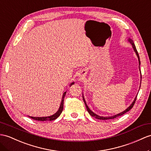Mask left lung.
I'll return each mask as SVG.
<instances>
[{
	"label": "left lung",
	"mask_w": 151,
	"mask_h": 151,
	"mask_svg": "<svg viewBox=\"0 0 151 151\" xmlns=\"http://www.w3.org/2000/svg\"><path fill=\"white\" fill-rule=\"evenodd\" d=\"M129 42H131V43L132 44V45H133V49H134V50L135 51V52H136V54H137V56H138V58L139 65H140V60H139V55H138V51H137V48H136V47H135V45H134V43H133V40H131V39H129ZM137 96L136 97V98H135V99L134 100V101L133 102V103H132V104L130 105L129 107L127 108L126 110H125V111H124L123 112L120 113H119V114H117V115H114V116H106V117H104V116H99V115H96V114H95L93 112L91 111V110L89 109V108L88 107V106H87V104H86V102H85V100H84V98H83V101H84V104H85L86 108V109H87V111H88V113H89V114H90V115L91 116H92L95 117V119H100V120H108V119H115V118H116V117H118V116H122V115H124V114H125L126 113H127V111H129V110H130L131 109H132V108L133 107V106H134V103H135V101H136V100H137Z\"/></svg>",
	"instance_id": "1"
}]
</instances>
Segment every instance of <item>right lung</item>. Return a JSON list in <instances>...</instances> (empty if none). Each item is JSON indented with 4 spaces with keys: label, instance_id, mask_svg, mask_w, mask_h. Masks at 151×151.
Returning a JSON list of instances; mask_svg holds the SVG:
<instances>
[{
    "label": "right lung",
    "instance_id": "add662e5",
    "mask_svg": "<svg viewBox=\"0 0 151 151\" xmlns=\"http://www.w3.org/2000/svg\"><path fill=\"white\" fill-rule=\"evenodd\" d=\"M73 84V83H71V84L70 86L72 85ZM66 93H67V92H66V91H65V92H64V93L63 94V97H62V100H61V104H60V108H59L58 111L56 113L54 114L53 115L50 116H45V117H33V116H28L30 117V118H31L32 119H34V120H38V121H46V120L51 121V120H54L55 119H56L58 117L61 115V113H62V111H63V104H64V98H65Z\"/></svg>",
    "mask_w": 151,
    "mask_h": 151
}]
</instances>
